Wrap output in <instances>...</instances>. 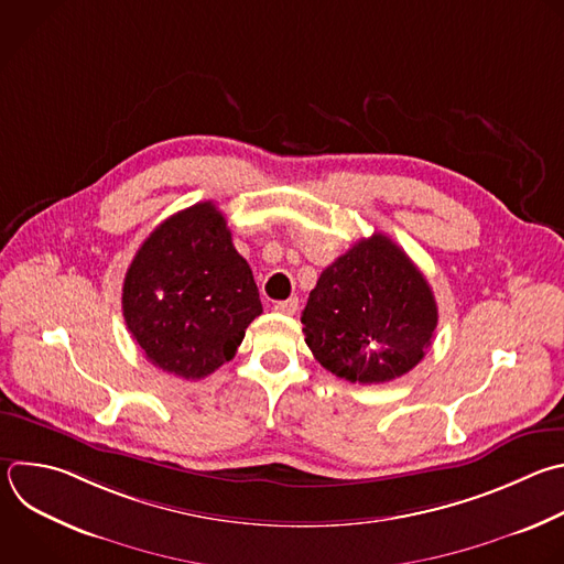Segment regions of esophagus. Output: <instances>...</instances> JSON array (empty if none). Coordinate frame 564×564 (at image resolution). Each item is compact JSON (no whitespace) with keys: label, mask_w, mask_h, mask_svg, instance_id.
<instances>
[{"label":"esophagus","mask_w":564,"mask_h":564,"mask_svg":"<svg viewBox=\"0 0 564 564\" xmlns=\"http://www.w3.org/2000/svg\"><path fill=\"white\" fill-rule=\"evenodd\" d=\"M299 310V299L296 296H290L288 301H276L274 303V312H279V314H294Z\"/></svg>","instance_id":"34e87169"}]
</instances>
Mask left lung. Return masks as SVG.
Here are the masks:
<instances>
[{"mask_svg":"<svg viewBox=\"0 0 564 564\" xmlns=\"http://www.w3.org/2000/svg\"><path fill=\"white\" fill-rule=\"evenodd\" d=\"M314 358L349 383H388L432 345L438 307L414 261L386 235L354 243L327 265L301 316Z\"/></svg>","mask_w":564,"mask_h":564,"instance_id":"8db88e82","label":"left lung"}]
</instances>
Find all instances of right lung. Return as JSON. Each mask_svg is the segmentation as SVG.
Segmentation results:
<instances>
[{
    "label": "right lung",
    "mask_w": 564,
    "mask_h": 564,
    "mask_svg": "<svg viewBox=\"0 0 564 564\" xmlns=\"http://www.w3.org/2000/svg\"><path fill=\"white\" fill-rule=\"evenodd\" d=\"M121 307L145 358L185 381L230 360L263 312L252 270L213 202L154 228L126 272Z\"/></svg>",
    "instance_id": "add662e5"
}]
</instances>
